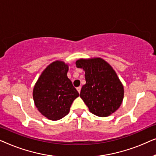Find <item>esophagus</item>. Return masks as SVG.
Here are the masks:
<instances>
[{"instance_id": "obj_1", "label": "esophagus", "mask_w": 156, "mask_h": 156, "mask_svg": "<svg viewBox=\"0 0 156 156\" xmlns=\"http://www.w3.org/2000/svg\"><path fill=\"white\" fill-rule=\"evenodd\" d=\"M76 90L78 91L79 93H80V91H81V87H78L77 88H76Z\"/></svg>"}]
</instances>
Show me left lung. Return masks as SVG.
Returning a JSON list of instances; mask_svg holds the SVG:
<instances>
[{"mask_svg":"<svg viewBox=\"0 0 156 156\" xmlns=\"http://www.w3.org/2000/svg\"><path fill=\"white\" fill-rule=\"evenodd\" d=\"M76 67L85 72L86 84L80 97L89 112L100 117L108 116L120 107L123 99V87L116 72L103 59H80Z\"/></svg>","mask_w":156,"mask_h":156,"instance_id":"obj_1","label":"left lung"}]
</instances>
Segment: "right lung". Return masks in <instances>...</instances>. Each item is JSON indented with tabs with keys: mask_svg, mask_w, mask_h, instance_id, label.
I'll use <instances>...</instances> for the list:
<instances>
[{
	"mask_svg": "<svg viewBox=\"0 0 156 156\" xmlns=\"http://www.w3.org/2000/svg\"><path fill=\"white\" fill-rule=\"evenodd\" d=\"M68 65L62 61L51 63L42 72L33 89L35 106L50 120L62 119L69 112L78 91L67 77Z\"/></svg>",
	"mask_w": 156,
	"mask_h": 156,
	"instance_id": "add662e5",
	"label": "right lung"
}]
</instances>
